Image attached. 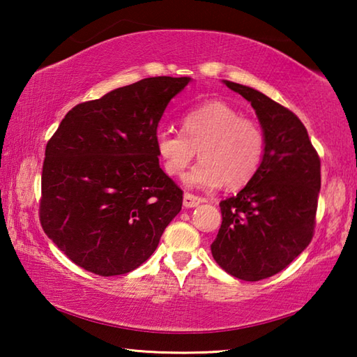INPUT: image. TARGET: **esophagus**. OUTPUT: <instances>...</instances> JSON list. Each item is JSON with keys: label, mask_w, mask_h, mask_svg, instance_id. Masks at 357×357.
<instances>
[{"label": "esophagus", "mask_w": 357, "mask_h": 357, "mask_svg": "<svg viewBox=\"0 0 357 357\" xmlns=\"http://www.w3.org/2000/svg\"><path fill=\"white\" fill-rule=\"evenodd\" d=\"M183 202H184V206L185 208H195L200 203H203V198L197 197V195H192V193H189V192H185Z\"/></svg>", "instance_id": "34e87169"}]
</instances>
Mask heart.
<instances>
[{
  "mask_svg": "<svg viewBox=\"0 0 357 357\" xmlns=\"http://www.w3.org/2000/svg\"><path fill=\"white\" fill-rule=\"evenodd\" d=\"M183 134L162 130L155 135V153L168 176H181L198 151L202 162L185 174V184L236 189L255 176L264 157V134L236 108L213 100L187 112Z\"/></svg>",
  "mask_w": 357,
  "mask_h": 357,
  "instance_id": "heart-1",
  "label": "heart"
}]
</instances>
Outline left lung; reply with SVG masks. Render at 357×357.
<instances>
[{
  "label": "left lung",
  "mask_w": 357,
  "mask_h": 357,
  "mask_svg": "<svg viewBox=\"0 0 357 357\" xmlns=\"http://www.w3.org/2000/svg\"><path fill=\"white\" fill-rule=\"evenodd\" d=\"M250 102L264 134V157L243 190L220 202L211 244L228 274L257 282L280 273L310 244L321 187L319 157L301 119L250 86L223 80Z\"/></svg>",
  "instance_id": "1"
}]
</instances>
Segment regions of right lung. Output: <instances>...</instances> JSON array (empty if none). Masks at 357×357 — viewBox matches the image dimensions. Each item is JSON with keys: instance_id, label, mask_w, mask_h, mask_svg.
<instances>
[{"instance_id": "right-lung-1", "label": "right lung", "mask_w": 357, "mask_h": 357, "mask_svg": "<svg viewBox=\"0 0 357 357\" xmlns=\"http://www.w3.org/2000/svg\"><path fill=\"white\" fill-rule=\"evenodd\" d=\"M190 77H151L83 102L48 140L39 217L77 266L128 274L153 255L183 206L155 153L157 126Z\"/></svg>"}]
</instances>
